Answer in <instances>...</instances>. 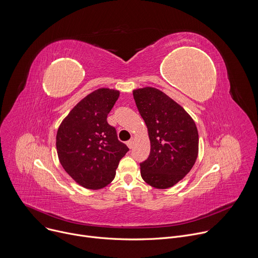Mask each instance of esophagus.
Segmentation results:
<instances>
[{"mask_svg": "<svg viewBox=\"0 0 258 258\" xmlns=\"http://www.w3.org/2000/svg\"><path fill=\"white\" fill-rule=\"evenodd\" d=\"M126 145H127V147H128L130 149H132V148H133V146H134V141H133V140L127 141V142H126Z\"/></svg>", "mask_w": 258, "mask_h": 258, "instance_id": "obj_1", "label": "esophagus"}]
</instances>
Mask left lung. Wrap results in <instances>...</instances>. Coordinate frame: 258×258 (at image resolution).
<instances>
[{
	"instance_id": "1",
	"label": "left lung",
	"mask_w": 258,
	"mask_h": 258,
	"mask_svg": "<svg viewBox=\"0 0 258 258\" xmlns=\"http://www.w3.org/2000/svg\"><path fill=\"white\" fill-rule=\"evenodd\" d=\"M133 95L151 142L149 157L140 163L141 175L154 188H170L197 159L196 124L185 109L155 88L138 89Z\"/></svg>"
}]
</instances>
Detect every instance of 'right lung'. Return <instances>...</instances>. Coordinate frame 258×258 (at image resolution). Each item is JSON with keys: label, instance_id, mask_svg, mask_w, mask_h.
<instances>
[{"label": "right lung", "instance_id": "add662e5", "mask_svg": "<svg viewBox=\"0 0 258 258\" xmlns=\"http://www.w3.org/2000/svg\"><path fill=\"white\" fill-rule=\"evenodd\" d=\"M119 92L99 89L84 98L60 124L56 147L61 165L80 185L98 190L111 182L130 150L107 116Z\"/></svg>", "mask_w": 258, "mask_h": 258}]
</instances>
